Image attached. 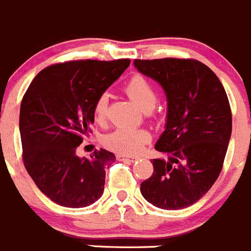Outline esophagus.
Here are the masks:
<instances>
[{
  "label": "esophagus",
  "mask_w": 251,
  "mask_h": 251,
  "mask_svg": "<svg viewBox=\"0 0 251 251\" xmlns=\"http://www.w3.org/2000/svg\"><path fill=\"white\" fill-rule=\"evenodd\" d=\"M117 159H118V160H127V162H134L137 158L132 157V155H123V154H119V155H117Z\"/></svg>",
  "instance_id": "esophagus-1"
}]
</instances>
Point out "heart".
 Segmentation results:
<instances>
[{
  "instance_id": "obj_1",
  "label": "heart",
  "mask_w": 251,
  "mask_h": 251,
  "mask_svg": "<svg viewBox=\"0 0 251 251\" xmlns=\"http://www.w3.org/2000/svg\"><path fill=\"white\" fill-rule=\"evenodd\" d=\"M124 92L137 103L142 109L151 110L157 103V91L153 83L141 73H135L127 83ZM108 113V96L105 93L98 96L93 104V117L97 123H103ZM151 141V134L142 128L119 127L108 133L103 138V144L110 151L118 154H134L142 149L144 144Z\"/></svg>"
}]
</instances>
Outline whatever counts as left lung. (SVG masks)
<instances>
[{
    "label": "left lung",
    "instance_id": "left-lung-1",
    "mask_svg": "<svg viewBox=\"0 0 251 251\" xmlns=\"http://www.w3.org/2000/svg\"><path fill=\"white\" fill-rule=\"evenodd\" d=\"M143 75L164 88L165 130L155 149L153 174L141 184L147 201L167 210L197 203L219 176L231 135L226 92L213 71L192 58L134 59Z\"/></svg>",
    "mask_w": 251,
    "mask_h": 251
}]
</instances>
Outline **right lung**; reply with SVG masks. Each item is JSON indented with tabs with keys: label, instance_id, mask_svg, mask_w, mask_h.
Returning a JSON list of instances; mask_svg holds the SVG:
<instances>
[{
	"label": "right lung",
	"instance_id": "1",
	"mask_svg": "<svg viewBox=\"0 0 251 251\" xmlns=\"http://www.w3.org/2000/svg\"><path fill=\"white\" fill-rule=\"evenodd\" d=\"M129 63L128 58L56 63L27 88L20 109L22 159L38 189L58 205L83 208L102 197L114 154L100 149L87 159L75 151L91 132L96 100Z\"/></svg>",
	"mask_w": 251,
	"mask_h": 251
}]
</instances>
